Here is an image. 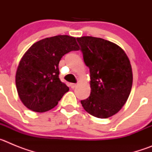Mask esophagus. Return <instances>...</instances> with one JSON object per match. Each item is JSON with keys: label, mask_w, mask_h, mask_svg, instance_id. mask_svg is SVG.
<instances>
[{"label": "esophagus", "mask_w": 152, "mask_h": 152, "mask_svg": "<svg viewBox=\"0 0 152 152\" xmlns=\"http://www.w3.org/2000/svg\"><path fill=\"white\" fill-rule=\"evenodd\" d=\"M76 87H77V84H71V88H72V89L75 88Z\"/></svg>", "instance_id": "obj_1"}]
</instances>
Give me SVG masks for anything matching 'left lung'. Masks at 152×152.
<instances>
[{
    "label": "left lung",
    "instance_id": "8db88e82",
    "mask_svg": "<svg viewBox=\"0 0 152 152\" xmlns=\"http://www.w3.org/2000/svg\"><path fill=\"white\" fill-rule=\"evenodd\" d=\"M91 73V94L82 107L95 117L106 119L125 105L132 86L130 61L121 47L93 36L77 38Z\"/></svg>",
    "mask_w": 152,
    "mask_h": 152
}]
</instances>
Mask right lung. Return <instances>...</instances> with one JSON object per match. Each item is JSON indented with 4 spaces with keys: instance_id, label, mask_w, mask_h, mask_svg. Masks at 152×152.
<instances>
[{
    "instance_id": "obj_1",
    "label": "right lung",
    "mask_w": 152,
    "mask_h": 152,
    "mask_svg": "<svg viewBox=\"0 0 152 152\" xmlns=\"http://www.w3.org/2000/svg\"><path fill=\"white\" fill-rule=\"evenodd\" d=\"M75 37L67 35L49 37L35 42L25 52L16 72V87L25 107L43 113L57 106L68 87L58 77L63 56L79 50Z\"/></svg>"
}]
</instances>
